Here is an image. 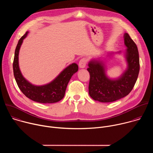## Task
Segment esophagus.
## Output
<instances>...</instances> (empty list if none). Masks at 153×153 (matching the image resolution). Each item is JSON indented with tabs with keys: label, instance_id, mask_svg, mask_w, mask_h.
Listing matches in <instances>:
<instances>
[{
	"label": "esophagus",
	"instance_id": "34e87169",
	"mask_svg": "<svg viewBox=\"0 0 153 153\" xmlns=\"http://www.w3.org/2000/svg\"><path fill=\"white\" fill-rule=\"evenodd\" d=\"M86 62H87V60L85 58H83V59H80L79 61V67L81 68H85L86 65Z\"/></svg>",
	"mask_w": 153,
	"mask_h": 153
}]
</instances>
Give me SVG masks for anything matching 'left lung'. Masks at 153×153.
I'll list each match as a JSON object with an SVG mask.
<instances>
[{
  "label": "left lung",
  "instance_id": "left-lung-1",
  "mask_svg": "<svg viewBox=\"0 0 153 153\" xmlns=\"http://www.w3.org/2000/svg\"><path fill=\"white\" fill-rule=\"evenodd\" d=\"M124 42L127 47L125 57L128 67L119 78H108L102 61L92 60L88 63L89 94L94 100L103 103L114 102L125 97L133 90L140 70L139 52L136 43L128 33L124 34Z\"/></svg>",
  "mask_w": 153,
  "mask_h": 153
}]
</instances>
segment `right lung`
I'll use <instances>...</instances> for the list:
<instances>
[{
	"label": "right lung",
	"instance_id": "1",
	"mask_svg": "<svg viewBox=\"0 0 153 153\" xmlns=\"http://www.w3.org/2000/svg\"><path fill=\"white\" fill-rule=\"evenodd\" d=\"M28 33V31L26 32L19 39L15 50L13 72L17 84L24 94L33 101L42 103L57 102L63 98L69 81L72 76L78 71V65L75 63L70 65L48 84L42 86L31 84L24 77L19 66V50L23 40L27 37Z\"/></svg>",
	"mask_w": 153,
	"mask_h": 153
}]
</instances>
